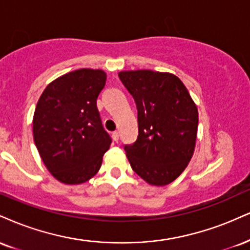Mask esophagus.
<instances>
[{"mask_svg": "<svg viewBox=\"0 0 250 250\" xmlns=\"http://www.w3.org/2000/svg\"><path fill=\"white\" fill-rule=\"evenodd\" d=\"M112 137L115 142H117V141H119V131H114V133L112 134Z\"/></svg>", "mask_w": 250, "mask_h": 250, "instance_id": "34e87169", "label": "esophagus"}]
</instances>
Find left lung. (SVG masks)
I'll use <instances>...</instances> for the list:
<instances>
[{
	"label": "left lung",
	"mask_w": 250,
	"mask_h": 250,
	"mask_svg": "<svg viewBox=\"0 0 250 250\" xmlns=\"http://www.w3.org/2000/svg\"><path fill=\"white\" fill-rule=\"evenodd\" d=\"M119 77L137 107V140L125 146L131 169L151 185L170 184L193 155L197 106L184 83L171 73L123 71Z\"/></svg>",
	"instance_id": "obj_1"
}]
</instances>
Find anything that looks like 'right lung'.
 Segmentation results:
<instances>
[{
  "label": "right lung",
  "instance_id": "obj_1",
  "mask_svg": "<svg viewBox=\"0 0 250 250\" xmlns=\"http://www.w3.org/2000/svg\"><path fill=\"white\" fill-rule=\"evenodd\" d=\"M104 83V71L81 68L52 81L37 102L35 144L47 170L64 184L91 179L112 143L96 107Z\"/></svg>",
  "mask_w": 250,
  "mask_h": 250
}]
</instances>
